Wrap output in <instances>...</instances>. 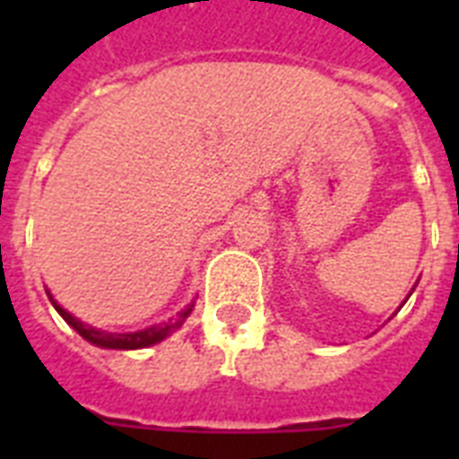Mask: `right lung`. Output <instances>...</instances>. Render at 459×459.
Here are the masks:
<instances>
[{"mask_svg": "<svg viewBox=\"0 0 459 459\" xmlns=\"http://www.w3.org/2000/svg\"><path fill=\"white\" fill-rule=\"evenodd\" d=\"M49 295V293H47ZM52 300V298H49ZM52 305L56 307V312L66 319V324H71V326L78 331V333L85 338V341H90L92 345H100V348H111V350H138V348H150V345H154V342L164 341L166 335L171 333L173 328H178L180 324H183V319H186L187 314L193 312V305H187V309H183V312L178 314V319L169 321V324H157V326H150L145 328V331H135V333H107V331H97V328L92 326H85L82 321H78L75 316H71V314L66 312V309H61L56 302L52 300Z\"/></svg>", "mask_w": 459, "mask_h": 459, "instance_id": "1", "label": "right lung"}]
</instances>
